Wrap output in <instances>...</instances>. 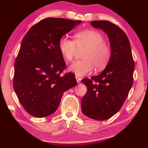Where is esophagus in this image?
<instances>
[{
  "label": "esophagus",
  "mask_w": 148,
  "mask_h": 148,
  "mask_svg": "<svg viewBox=\"0 0 148 148\" xmlns=\"http://www.w3.org/2000/svg\"><path fill=\"white\" fill-rule=\"evenodd\" d=\"M75 78H76L77 82L78 84H79V83L81 82V80H82V79H81L80 77H77V76H75Z\"/></svg>",
  "instance_id": "esophagus-1"
}]
</instances>
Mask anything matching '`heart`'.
<instances>
[{"instance_id": "obj_1", "label": "heart", "mask_w": 148, "mask_h": 148, "mask_svg": "<svg viewBox=\"0 0 148 148\" xmlns=\"http://www.w3.org/2000/svg\"><path fill=\"white\" fill-rule=\"evenodd\" d=\"M74 41L62 37L58 41V50L66 61H71L75 56L77 48H86L82 57L84 59L74 62L69 70L77 76H84L94 69L102 71L106 68L112 56L110 44L104 41V37L96 30L86 29L77 32Z\"/></svg>"}]
</instances>
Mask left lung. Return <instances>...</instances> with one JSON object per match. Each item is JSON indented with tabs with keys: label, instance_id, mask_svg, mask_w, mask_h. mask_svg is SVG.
I'll use <instances>...</instances> for the list:
<instances>
[{
	"label": "left lung",
	"instance_id": "1",
	"mask_svg": "<svg viewBox=\"0 0 148 148\" xmlns=\"http://www.w3.org/2000/svg\"><path fill=\"white\" fill-rule=\"evenodd\" d=\"M91 25L108 36L112 56L100 75L82 80L88 88L82 100V110L89 118L104 121L118 112L126 100L133 85L135 63L123 29L108 21H94Z\"/></svg>",
	"mask_w": 148,
	"mask_h": 148
}]
</instances>
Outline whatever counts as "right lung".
<instances>
[{
	"label": "right lung",
	"mask_w": 148,
	"mask_h": 148,
	"mask_svg": "<svg viewBox=\"0 0 148 148\" xmlns=\"http://www.w3.org/2000/svg\"><path fill=\"white\" fill-rule=\"evenodd\" d=\"M81 21L48 17L30 28L21 42L15 62L13 88L24 109L35 117L57 110L62 94L77 85L75 75L60 76L66 63L58 41Z\"/></svg>",
	"instance_id": "1"
}]
</instances>
